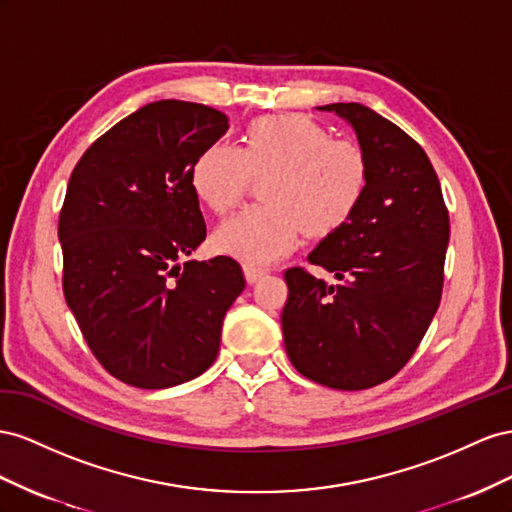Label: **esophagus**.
<instances>
[{"label": "esophagus", "mask_w": 512, "mask_h": 512, "mask_svg": "<svg viewBox=\"0 0 512 512\" xmlns=\"http://www.w3.org/2000/svg\"><path fill=\"white\" fill-rule=\"evenodd\" d=\"M264 274H266L264 268H255V266H248V264L244 266V276H246L248 283H257Z\"/></svg>", "instance_id": "obj_1"}]
</instances>
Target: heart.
<instances>
[{
  "instance_id": "b5f03b06",
  "label": "heart",
  "mask_w": 512,
  "mask_h": 512,
  "mask_svg": "<svg viewBox=\"0 0 512 512\" xmlns=\"http://www.w3.org/2000/svg\"><path fill=\"white\" fill-rule=\"evenodd\" d=\"M244 145H208L193 163L191 186L201 203L227 214L255 175L264 203L240 210L218 227V251L266 266L287 255L306 229L326 236L354 214L367 188L358 145L330 139L304 115H266L248 124Z\"/></svg>"
}]
</instances>
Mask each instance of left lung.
<instances>
[{"instance_id": "obj_1", "label": "left lung", "mask_w": 512, "mask_h": 512, "mask_svg": "<svg viewBox=\"0 0 512 512\" xmlns=\"http://www.w3.org/2000/svg\"><path fill=\"white\" fill-rule=\"evenodd\" d=\"M317 109L354 128L367 188L354 214L309 255L339 283L285 270L283 339L304 377L364 390L405 367L440 306L448 210L429 156L397 124L360 102Z\"/></svg>"}]
</instances>
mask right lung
<instances>
[{"label":"right lung","instance_id":"1","mask_svg":"<svg viewBox=\"0 0 512 512\" xmlns=\"http://www.w3.org/2000/svg\"><path fill=\"white\" fill-rule=\"evenodd\" d=\"M227 128L212 107L150 102L70 175L57 229L66 304L96 360L128 386L171 388L208 371L246 285L231 257L182 264L206 240L191 169Z\"/></svg>","mask_w":512,"mask_h":512}]
</instances>
